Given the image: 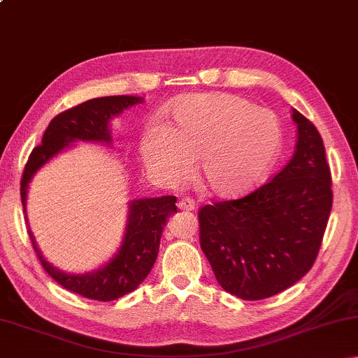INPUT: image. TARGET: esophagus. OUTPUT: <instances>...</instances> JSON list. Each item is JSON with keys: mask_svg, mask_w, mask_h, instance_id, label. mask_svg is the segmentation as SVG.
Returning a JSON list of instances; mask_svg holds the SVG:
<instances>
[{"mask_svg": "<svg viewBox=\"0 0 358 358\" xmlns=\"http://www.w3.org/2000/svg\"><path fill=\"white\" fill-rule=\"evenodd\" d=\"M178 208L185 210V211H192L194 208H196V202H194L191 197H183L178 202Z\"/></svg>", "mask_w": 358, "mask_h": 358, "instance_id": "esophagus-1", "label": "esophagus"}]
</instances>
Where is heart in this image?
I'll return each mask as SVG.
<instances>
[{"label": "heart", "instance_id": "1", "mask_svg": "<svg viewBox=\"0 0 358 358\" xmlns=\"http://www.w3.org/2000/svg\"><path fill=\"white\" fill-rule=\"evenodd\" d=\"M167 118L169 126L145 129L143 164L164 181H178L201 159L203 185L220 197H240L257 187L282 148L275 115L234 94L183 96L169 106Z\"/></svg>", "mask_w": 358, "mask_h": 358}]
</instances>
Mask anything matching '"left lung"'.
Instances as JSON below:
<instances>
[{"instance_id": "left-lung-1", "label": "left lung", "mask_w": 358, "mask_h": 358, "mask_svg": "<svg viewBox=\"0 0 358 358\" xmlns=\"http://www.w3.org/2000/svg\"><path fill=\"white\" fill-rule=\"evenodd\" d=\"M295 153L268 183L199 210L201 248L220 286L243 300L282 292L311 270L331 211L322 137L292 110Z\"/></svg>"}]
</instances>
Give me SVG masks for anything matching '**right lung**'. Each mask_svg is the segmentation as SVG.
I'll return each instance as SVG.
<instances>
[{"label": "right lung", "instance_id": "add662e5", "mask_svg": "<svg viewBox=\"0 0 358 358\" xmlns=\"http://www.w3.org/2000/svg\"><path fill=\"white\" fill-rule=\"evenodd\" d=\"M142 101L138 96H106V98L82 102L57 115L45 129L42 143L31 151L23 171L20 183L23 211L27 213L29 181L42 166L77 141L110 145L112 134L108 128L110 120ZM175 203H177L175 196L137 199L129 202L128 224L120 250L101 268L83 275L66 273L47 262L29 229L28 234L41 265L59 286L85 299L112 301L136 290L148 276L159 252L161 235L169 216L177 213Z\"/></svg>", "mask_w": 358, "mask_h": 358}]
</instances>
